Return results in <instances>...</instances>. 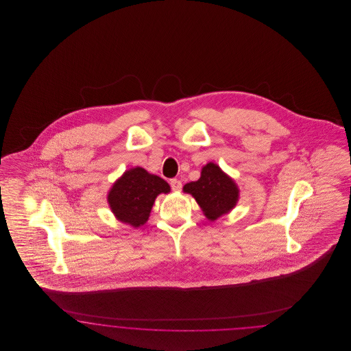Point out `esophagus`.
<instances>
[{
  "instance_id": "obj_1",
  "label": "esophagus",
  "mask_w": 351,
  "mask_h": 351,
  "mask_svg": "<svg viewBox=\"0 0 351 351\" xmlns=\"http://www.w3.org/2000/svg\"><path fill=\"white\" fill-rule=\"evenodd\" d=\"M169 184H171V188L173 189V191H180L182 189V186H183V184L180 180H178V179H171L169 180Z\"/></svg>"
}]
</instances>
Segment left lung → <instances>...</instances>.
<instances>
[{"mask_svg":"<svg viewBox=\"0 0 351 351\" xmlns=\"http://www.w3.org/2000/svg\"><path fill=\"white\" fill-rule=\"evenodd\" d=\"M183 192L196 200L209 221L229 215L239 200V188L235 180L213 162L201 168L200 179L185 184Z\"/></svg>","mask_w":351,"mask_h":351,"instance_id":"obj_1","label":"left lung"}]
</instances>
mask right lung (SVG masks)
<instances>
[{
  "label": "right lung",
  "mask_w": 351,
  "mask_h": 351,
  "mask_svg": "<svg viewBox=\"0 0 351 351\" xmlns=\"http://www.w3.org/2000/svg\"><path fill=\"white\" fill-rule=\"evenodd\" d=\"M169 192L171 186L166 180L145 168L133 167L113 183L106 199L114 217L136 229L149 221L155 199Z\"/></svg>",
  "instance_id": "1"
}]
</instances>
